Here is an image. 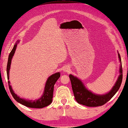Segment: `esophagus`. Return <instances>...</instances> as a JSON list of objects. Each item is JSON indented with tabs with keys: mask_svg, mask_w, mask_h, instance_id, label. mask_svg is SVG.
Instances as JSON below:
<instances>
[{
	"mask_svg": "<svg viewBox=\"0 0 128 128\" xmlns=\"http://www.w3.org/2000/svg\"><path fill=\"white\" fill-rule=\"evenodd\" d=\"M63 70H64V72H69L70 70V68L68 67V66H65V67L64 68V69H63Z\"/></svg>",
	"mask_w": 128,
	"mask_h": 128,
	"instance_id": "obj_1",
	"label": "esophagus"
}]
</instances>
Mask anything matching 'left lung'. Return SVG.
<instances>
[{"mask_svg":"<svg viewBox=\"0 0 128 128\" xmlns=\"http://www.w3.org/2000/svg\"><path fill=\"white\" fill-rule=\"evenodd\" d=\"M119 60L120 62V75H119L116 82H115L111 90L107 93L104 94H94L88 90L85 87L83 82L79 78L72 74L69 75L72 87L75 100L78 104L87 106H102L112 98V97L116 94L120 86L122 80V68L121 59L120 54H118Z\"/></svg>","mask_w":128,"mask_h":128,"instance_id":"left-lung-1","label":"left lung"}]
</instances>
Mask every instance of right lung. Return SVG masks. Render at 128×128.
I'll return each instance as SVG.
<instances>
[{
	"label": "right lung",
	"mask_w": 128,
	"mask_h": 128,
	"mask_svg": "<svg viewBox=\"0 0 128 128\" xmlns=\"http://www.w3.org/2000/svg\"><path fill=\"white\" fill-rule=\"evenodd\" d=\"M19 42V41H17L16 43L14 45L13 48L12 49V51L8 55V62L7 64V75H8V84L9 89L11 92L12 96L17 102L27 107L30 108H42L46 106L50 105L52 101V98H53V92H54V85L58 79L60 78V73L59 72H57L52 74L46 80V83H45L44 91L41 97L38 99H36V100H28L22 98H21L17 96L12 88V86L10 85V82L9 80V72L10 69V65H11L12 59L13 58L14 54L15 53L16 50L17 48V44Z\"/></svg>",
	"instance_id": "right-lung-1"
}]
</instances>
